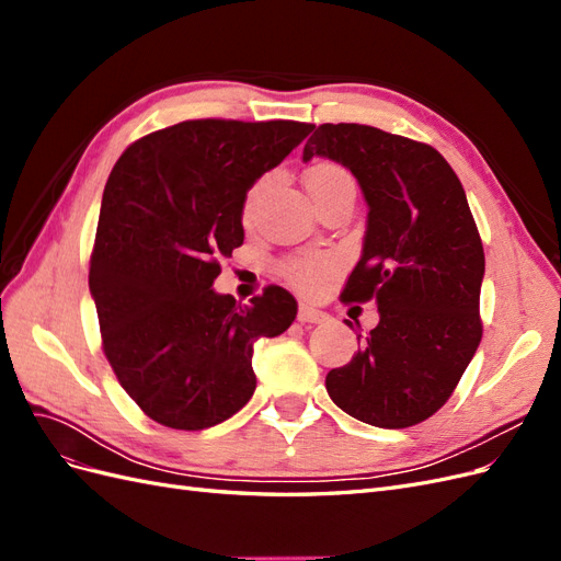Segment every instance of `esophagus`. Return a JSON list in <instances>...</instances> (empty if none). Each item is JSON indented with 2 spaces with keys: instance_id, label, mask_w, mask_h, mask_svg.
Masks as SVG:
<instances>
[{
  "instance_id": "esophagus-1",
  "label": "esophagus",
  "mask_w": 561,
  "mask_h": 561,
  "mask_svg": "<svg viewBox=\"0 0 561 561\" xmlns=\"http://www.w3.org/2000/svg\"><path fill=\"white\" fill-rule=\"evenodd\" d=\"M325 318H328V313L318 311L316 307H311V304H307V301L299 304V313H297L299 322H307V325H311V322H322Z\"/></svg>"
}]
</instances>
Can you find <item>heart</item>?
I'll use <instances>...</instances> for the list:
<instances>
[{
    "label": "heart",
    "instance_id": "obj_1",
    "mask_svg": "<svg viewBox=\"0 0 561 561\" xmlns=\"http://www.w3.org/2000/svg\"><path fill=\"white\" fill-rule=\"evenodd\" d=\"M304 184H307V190H309L311 198L316 201V206L332 196H339V194H355L353 175L342 163L328 161V159L316 161L307 168V171H304ZM266 192H268L266 175L254 180L248 186V192L241 203V219L245 227H252L254 222H257V215H260V208L266 198ZM278 271L293 285L309 290V287H313L330 271V257H325V254H316V252L290 254V257H285L278 264Z\"/></svg>",
    "mask_w": 561,
    "mask_h": 561
}]
</instances>
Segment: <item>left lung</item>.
I'll list each match as a JSON object with an SVG mask.
<instances>
[{
    "label": "left lung",
    "mask_w": 561,
    "mask_h": 561,
    "mask_svg": "<svg viewBox=\"0 0 561 561\" xmlns=\"http://www.w3.org/2000/svg\"><path fill=\"white\" fill-rule=\"evenodd\" d=\"M311 157L360 182L365 245L342 299L379 307V325L330 371L328 393L369 426H416L451 398L482 339L484 250L461 180L431 145L360 124L318 126L304 145Z\"/></svg>",
    "instance_id": "left-lung-1"
}]
</instances>
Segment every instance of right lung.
Returning <instances> with one entry per match:
<instances>
[{"instance_id":"obj_1","label":"right lung","mask_w":561,"mask_h":561,"mask_svg":"<svg viewBox=\"0 0 561 561\" xmlns=\"http://www.w3.org/2000/svg\"><path fill=\"white\" fill-rule=\"evenodd\" d=\"M313 130L301 122L192 118L135 140L112 168L89 287L118 383L161 426L203 431L252 398V348L293 325L295 297L248 307L213 290L243 245L248 186Z\"/></svg>"}]
</instances>
